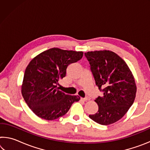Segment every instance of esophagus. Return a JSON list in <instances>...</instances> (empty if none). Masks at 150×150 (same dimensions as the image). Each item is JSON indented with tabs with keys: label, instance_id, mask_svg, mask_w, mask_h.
<instances>
[{
	"label": "esophagus",
	"instance_id": "1",
	"mask_svg": "<svg viewBox=\"0 0 150 150\" xmlns=\"http://www.w3.org/2000/svg\"><path fill=\"white\" fill-rule=\"evenodd\" d=\"M90 97H88V96H87V97H85L84 98H83V100L84 101H88V100H90Z\"/></svg>",
	"mask_w": 150,
	"mask_h": 150
}]
</instances>
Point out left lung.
Masks as SVG:
<instances>
[{
  "mask_svg": "<svg viewBox=\"0 0 150 150\" xmlns=\"http://www.w3.org/2000/svg\"><path fill=\"white\" fill-rule=\"evenodd\" d=\"M96 85L103 92L95 100L98 110L89 118L101 125H109L126 115L135 100L136 85L126 62L108 50L85 53Z\"/></svg>",
  "mask_w": 150,
  "mask_h": 150,
  "instance_id": "obj_1",
  "label": "left lung"
}]
</instances>
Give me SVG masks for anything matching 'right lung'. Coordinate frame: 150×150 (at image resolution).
<instances>
[{
  "instance_id": "right-lung-1",
  "label": "right lung",
  "mask_w": 150,
  "mask_h": 150,
  "mask_svg": "<svg viewBox=\"0 0 150 150\" xmlns=\"http://www.w3.org/2000/svg\"><path fill=\"white\" fill-rule=\"evenodd\" d=\"M83 52L54 47L44 51L29 63L25 70L22 95L35 115L52 120L65 115L79 96L65 95L57 87L71 63L82 58Z\"/></svg>"
}]
</instances>
